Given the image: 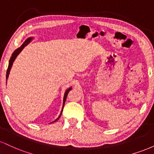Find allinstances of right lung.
Segmentation results:
<instances>
[{
    "mask_svg": "<svg viewBox=\"0 0 154 154\" xmlns=\"http://www.w3.org/2000/svg\"><path fill=\"white\" fill-rule=\"evenodd\" d=\"M32 39H33V37H30V38H29L26 39L25 41L24 42V43H23L22 45H21L20 47L16 49V50H15L14 51L13 54H12L11 57V59H10V60H9V63H8V69H7V72H6V82H7V79H8V75H9V73H10V71H11V66H12V65H13V63H14V60L16 59V58H17V56H18V55H19V54H20V52L23 50V48H24L25 47L26 45H27L28 44L30 43L31 40H32ZM6 83H7V82H6ZM72 88V87L69 88H68V89H67L66 91V92H65L64 96H63V106H62V109H61V114H60V115L59 116V117H58L57 119H56V120H54V121L53 122H55L57 121V120L59 119V118H60V116H61V114H62V111H63V106H64V103H65V101H66L67 95H68L69 92L71 91ZM51 123H52V122H51Z\"/></svg>",
    "mask_w": 154,
    "mask_h": 154,
    "instance_id": "1",
    "label": "right lung"
}]
</instances>
